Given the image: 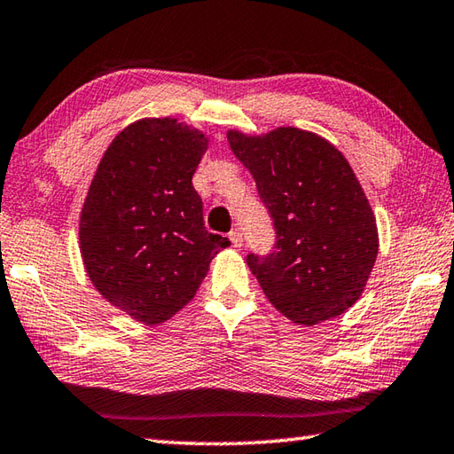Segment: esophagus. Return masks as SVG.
<instances>
[{"label":"esophagus","instance_id":"esophagus-1","mask_svg":"<svg viewBox=\"0 0 454 454\" xmlns=\"http://www.w3.org/2000/svg\"><path fill=\"white\" fill-rule=\"evenodd\" d=\"M230 242H232L234 247H242L244 244V238H242V232H239L238 228H234L232 232H230Z\"/></svg>","mask_w":454,"mask_h":454}]
</instances>
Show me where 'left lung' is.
<instances>
[{"label": "left lung", "instance_id": "left-lung-1", "mask_svg": "<svg viewBox=\"0 0 454 454\" xmlns=\"http://www.w3.org/2000/svg\"><path fill=\"white\" fill-rule=\"evenodd\" d=\"M273 220L275 244L247 254L255 279L279 313L313 326L362 295L378 255L374 212L348 161L310 131L278 128L263 137L228 131Z\"/></svg>", "mask_w": 454, "mask_h": 454}]
</instances>
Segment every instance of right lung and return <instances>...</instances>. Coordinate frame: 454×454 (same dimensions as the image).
<instances>
[{
	"instance_id": "right-lung-1",
	"label": "right lung",
	"mask_w": 454,
	"mask_h": 454,
	"mask_svg": "<svg viewBox=\"0 0 454 454\" xmlns=\"http://www.w3.org/2000/svg\"><path fill=\"white\" fill-rule=\"evenodd\" d=\"M207 137L176 120H141L106 149L80 216V252L94 287L137 321L157 325L194 297L228 238L204 228L192 175Z\"/></svg>"
}]
</instances>
